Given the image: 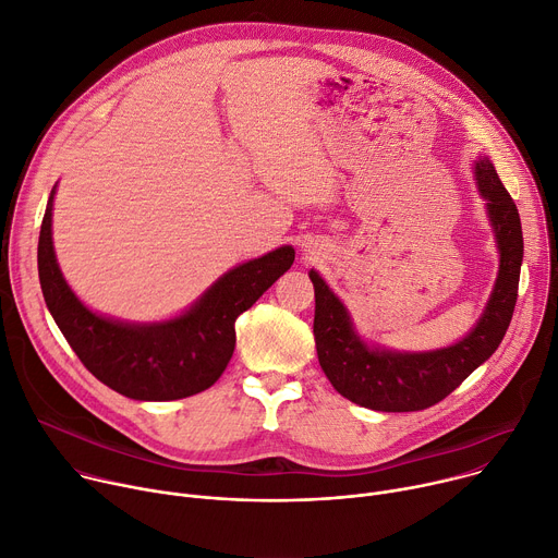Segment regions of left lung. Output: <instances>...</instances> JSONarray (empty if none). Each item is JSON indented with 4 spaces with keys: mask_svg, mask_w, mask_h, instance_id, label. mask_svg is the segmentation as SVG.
<instances>
[{
    "mask_svg": "<svg viewBox=\"0 0 558 558\" xmlns=\"http://www.w3.org/2000/svg\"><path fill=\"white\" fill-rule=\"evenodd\" d=\"M478 195L498 248V274L476 325L453 344L432 351H396L365 342L323 276L312 269L316 293L314 338L318 361L333 389L376 412H421L440 402L498 349L510 327L523 265V231L512 195L489 158L474 162Z\"/></svg>",
    "mask_w": 558,
    "mask_h": 558,
    "instance_id": "1",
    "label": "left lung"
}]
</instances>
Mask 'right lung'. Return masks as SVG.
Wrapping results in <instances>:
<instances>
[{
  "mask_svg": "<svg viewBox=\"0 0 558 558\" xmlns=\"http://www.w3.org/2000/svg\"><path fill=\"white\" fill-rule=\"evenodd\" d=\"M56 189L41 220L37 271L46 307L84 367L133 400L165 402L209 389L233 356L235 318L289 271L293 246L229 269L180 316L126 323L88 310L62 276L53 248Z\"/></svg>",
  "mask_w": 558,
  "mask_h": 558,
  "instance_id": "obj_1",
  "label": "right lung"
}]
</instances>
